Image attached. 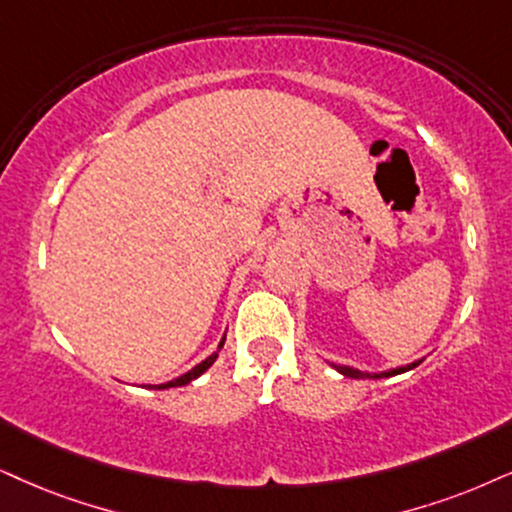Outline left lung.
<instances>
[{
  "mask_svg": "<svg viewBox=\"0 0 512 512\" xmlns=\"http://www.w3.org/2000/svg\"><path fill=\"white\" fill-rule=\"evenodd\" d=\"M420 364V361H416V364H409V366H399V368H392V371L387 373H380V375H397V373H404V371H411V368H416ZM342 375H347V378H371V373H361V371H354V368L349 366H335ZM380 375H373V378H380Z\"/></svg>",
  "mask_w": 512,
  "mask_h": 512,
  "instance_id": "1",
  "label": "left lung"
}]
</instances>
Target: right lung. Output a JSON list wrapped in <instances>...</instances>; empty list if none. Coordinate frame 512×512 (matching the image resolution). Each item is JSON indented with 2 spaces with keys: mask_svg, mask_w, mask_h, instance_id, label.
<instances>
[{
  "mask_svg": "<svg viewBox=\"0 0 512 512\" xmlns=\"http://www.w3.org/2000/svg\"><path fill=\"white\" fill-rule=\"evenodd\" d=\"M222 345H224V340H222V342H219V349H222ZM215 359H217V352H215V354H210V357H208V359H205V361H203V364H198L196 368H191V371H189V373H184V375H181V378H174V380H172V383L158 385V390H167V387H181V385H189V383H191V380H196V378H198V375H203L205 371H208V368H210L212 364H215Z\"/></svg>",
  "mask_w": 512,
  "mask_h": 512,
  "instance_id": "obj_1",
  "label": "right lung"
}]
</instances>
